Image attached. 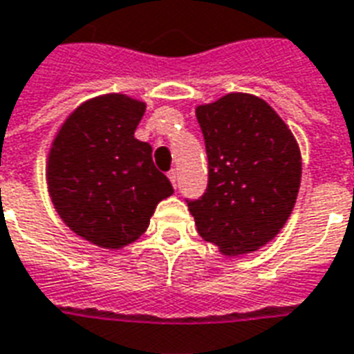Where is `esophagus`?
I'll use <instances>...</instances> for the list:
<instances>
[{"instance_id": "34e87169", "label": "esophagus", "mask_w": 354, "mask_h": 354, "mask_svg": "<svg viewBox=\"0 0 354 354\" xmlns=\"http://www.w3.org/2000/svg\"><path fill=\"white\" fill-rule=\"evenodd\" d=\"M169 180H170V182H172V185L176 187V184H178V172L174 169L169 170Z\"/></svg>"}]
</instances>
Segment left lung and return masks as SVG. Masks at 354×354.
<instances>
[{"label":"left lung","mask_w":354,"mask_h":354,"mask_svg":"<svg viewBox=\"0 0 354 354\" xmlns=\"http://www.w3.org/2000/svg\"><path fill=\"white\" fill-rule=\"evenodd\" d=\"M208 156V185L187 201L198 234L225 255L263 248L297 203L302 157L290 129L270 104L229 93L197 106Z\"/></svg>","instance_id":"obj_1"}]
</instances>
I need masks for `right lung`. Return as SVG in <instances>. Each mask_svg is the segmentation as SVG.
I'll use <instances>...</instances> for the list:
<instances>
[{
  "instance_id": "right-lung-1",
  "label": "right lung",
  "mask_w": 354,
  "mask_h": 354,
  "mask_svg": "<svg viewBox=\"0 0 354 354\" xmlns=\"http://www.w3.org/2000/svg\"><path fill=\"white\" fill-rule=\"evenodd\" d=\"M146 104L122 93L86 101L54 138L46 180L54 208L84 240L106 250L135 242L174 189L135 138Z\"/></svg>"
}]
</instances>
